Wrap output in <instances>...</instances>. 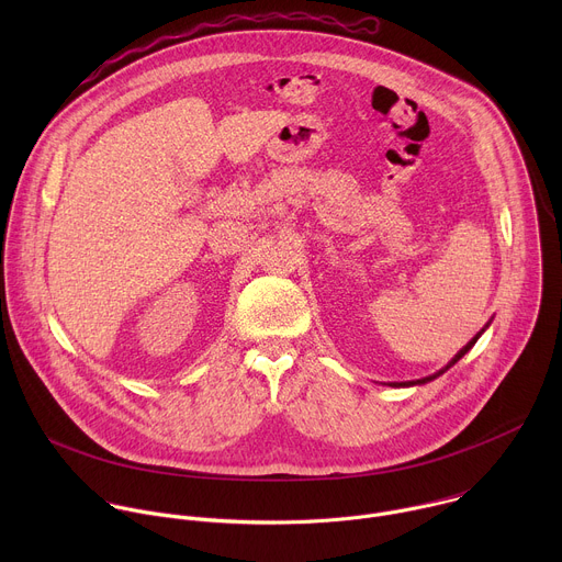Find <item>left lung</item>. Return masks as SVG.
<instances>
[{"instance_id": "obj_1", "label": "left lung", "mask_w": 562, "mask_h": 562, "mask_svg": "<svg viewBox=\"0 0 562 562\" xmlns=\"http://www.w3.org/2000/svg\"><path fill=\"white\" fill-rule=\"evenodd\" d=\"M487 327H490V323L485 325V329H487ZM485 329H483V331H485ZM483 331H480V334H483ZM480 334H475V336H473V338H471V340H469V342H467V345H464V347H462V349L456 353V358H453V360H451V362H449L445 369H440L438 373H434V375H427V378H420V380H409V382H391L389 386H414V384H427V382H431L434 378L442 375V373H445L449 367H453V364H456V362H458V360H460V358H462V356H464V353H467V351H469V349L475 345V340L480 338Z\"/></svg>"}]
</instances>
